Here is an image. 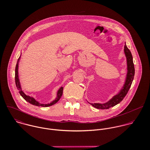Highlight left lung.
I'll use <instances>...</instances> for the list:
<instances>
[{
    "mask_svg": "<svg viewBox=\"0 0 150 150\" xmlns=\"http://www.w3.org/2000/svg\"><path fill=\"white\" fill-rule=\"evenodd\" d=\"M124 53L127 58V74L125 83L120 92L114 95L110 100L105 103H90L92 106L98 109H108L114 107L120 103L125 97L128 92L129 89L132 85L134 76V67L133 62V57L132 54L127 47L126 43L124 46Z\"/></svg>",
    "mask_w": 150,
    "mask_h": 150,
    "instance_id": "obj_1",
    "label": "left lung"
}]
</instances>
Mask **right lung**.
<instances>
[{
	"label": "right lung",
	"instance_id": "1",
	"mask_svg": "<svg viewBox=\"0 0 150 150\" xmlns=\"http://www.w3.org/2000/svg\"><path fill=\"white\" fill-rule=\"evenodd\" d=\"M20 57L18 58V61H17V63L16 66V70H15V81H16V86L18 89V90L19 91V93H20V95H21L22 97L28 102H29V103L35 105V106H39V107H47L51 106L54 104H55L56 103H57L58 102V100L60 99V98H61L62 93H63V89L64 87L61 86L58 91L57 92V98H55V100H54L53 101H52L51 103H47V104H42V103H40L38 101L36 100L32 96H30L29 95H26V94H25V93L22 91L21 86V84L20 82V79H19V77H18V64H19V61L20 59Z\"/></svg>",
	"mask_w": 150,
	"mask_h": 150
}]
</instances>
